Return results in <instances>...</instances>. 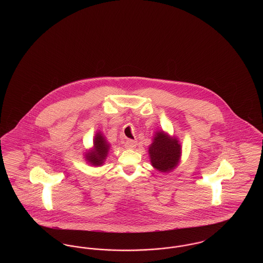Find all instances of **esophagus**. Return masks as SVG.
<instances>
[{
  "mask_svg": "<svg viewBox=\"0 0 263 263\" xmlns=\"http://www.w3.org/2000/svg\"><path fill=\"white\" fill-rule=\"evenodd\" d=\"M137 146V142L135 140H127L125 142V147L127 149H135Z\"/></svg>",
  "mask_w": 263,
  "mask_h": 263,
  "instance_id": "esophagus-1",
  "label": "esophagus"
}]
</instances>
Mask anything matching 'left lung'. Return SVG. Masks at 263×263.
Masks as SVG:
<instances>
[{
    "mask_svg": "<svg viewBox=\"0 0 263 263\" xmlns=\"http://www.w3.org/2000/svg\"><path fill=\"white\" fill-rule=\"evenodd\" d=\"M151 164L161 173L173 172L181 159V145L177 138L163 130L156 131L149 146Z\"/></svg>",
    "mask_w": 263,
    "mask_h": 263,
    "instance_id": "1",
    "label": "left lung"
}]
</instances>
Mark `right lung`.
Masks as SVG:
<instances>
[{
	"label": "right lung",
	"instance_id": "add662e5",
	"mask_svg": "<svg viewBox=\"0 0 263 263\" xmlns=\"http://www.w3.org/2000/svg\"><path fill=\"white\" fill-rule=\"evenodd\" d=\"M92 141V147L85 153V160L91 166H101L108 156L110 144L100 130L96 132Z\"/></svg>",
	"mask_w": 263,
	"mask_h": 263
}]
</instances>
